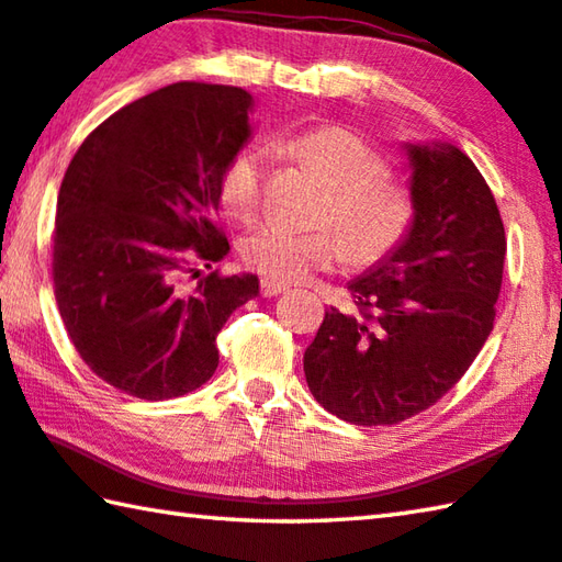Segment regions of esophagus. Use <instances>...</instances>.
<instances>
[{
  "label": "esophagus",
  "mask_w": 562,
  "mask_h": 562,
  "mask_svg": "<svg viewBox=\"0 0 562 562\" xmlns=\"http://www.w3.org/2000/svg\"><path fill=\"white\" fill-rule=\"evenodd\" d=\"M288 290H290V284L274 282V280H270V278H265V280L260 282V294H262V297H278V294L288 292Z\"/></svg>",
  "instance_id": "obj_1"
}]
</instances>
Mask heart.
<instances>
[{
	"mask_svg": "<svg viewBox=\"0 0 562 562\" xmlns=\"http://www.w3.org/2000/svg\"><path fill=\"white\" fill-rule=\"evenodd\" d=\"M278 150L315 170L331 188L319 217L329 227L304 233L278 223L262 225L240 243L247 268L290 284L331 270L345 258L359 268H372L404 245L416 217L412 188L389 176L384 156L359 133L345 126H319L280 140ZM262 195V150H237L221 178L225 211L247 221L258 215Z\"/></svg>",
	"mask_w": 562,
	"mask_h": 562,
	"instance_id": "obj_1",
	"label": "heart"
}]
</instances>
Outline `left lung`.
<instances>
[{
    "instance_id": "8db88e82",
    "label": "left lung",
    "mask_w": 562,
    "mask_h": 562,
    "mask_svg": "<svg viewBox=\"0 0 562 562\" xmlns=\"http://www.w3.org/2000/svg\"><path fill=\"white\" fill-rule=\"evenodd\" d=\"M416 217L404 245L349 282L304 351L312 396L357 426H392L459 382L496 319L506 231L491 188L451 144L406 146Z\"/></svg>"
}]
</instances>
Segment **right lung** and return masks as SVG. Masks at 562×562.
I'll return each mask as SVG.
<instances>
[{
    "mask_svg": "<svg viewBox=\"0 0 562 562\" xmlns=\"http://www.w3.org/2000/svg\"><path fill=\"white\" fill-rule=\"evenodd\" d=\"M252 97L180 81L113 113L83 140L61 180L54 294L79 357L103 382L160 402L217 369L215 337L258 297V274L211 272L231 245L215 223L221 178L250 138Z\"/></svg>",
    "mask_w": 562,
    "mask_h": 562,
    "instance_id": "right-lung-1",
    "label": "right lung"
}]
</instances>
